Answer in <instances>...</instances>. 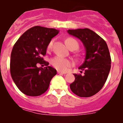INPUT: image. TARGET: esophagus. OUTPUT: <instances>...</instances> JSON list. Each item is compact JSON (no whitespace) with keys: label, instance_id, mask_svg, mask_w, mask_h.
Returning a JSON list of instances; mask_svg holds the SVG:
<instances>
[{"label":"esophagus","instance_id":"esophagus-1","mask_svg":"<svg viewBox=\"0 0 123 123\" xmlns=\"http://www.w3.org/2000/svg\"><path fill=\"white\" fill-rule=\"evenodd\" d=\"M58 74H66V73H65V72L61 71H59V70H58Z\"/></svg>","mask_w":123,"mask_h":123}]
</instances>
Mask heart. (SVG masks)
I'll list each match as a JSON object with an SVG mask.
<instances>
[{
    "label": "heart",
    "instance_id": "heart-1",
    "mask_svg": "<svg viewBox=\"0 0 123 123\" xmlns=\"http://www.w3.org/2000/svg\"><path fill=\"white\" fill-rule=\"evenodd\" d=\"M53 43H54V41L51 40L49 42V44L48 46V50H50L52 49L53 46ZM65 43H66L67 46L68 47V48L70 47V46L73 43H75V45H76L77 49L79 47V44L77 42V41L75 40H74V38H68L65 40ZM51 63L52 64L53 66L56 69H58V70L62 71H65L69 67H71L72 62L69 59H66V58H64L62 56H56L54 57L51 61Z\"/></svg>",
    "mask_w": 123,
    "mask_h": 123
}]
</instances>
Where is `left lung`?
<instances>
[{
    "label": "left lung",
    "instance_id": "left-lung-1",
    "mask_svg": "<svg viewBox=\"0 0 123 123\" xmlns=\"http://www.w3.org/2000/svg\"><path fill=\"white\" fill-rule=\"evenodd\" d=\"M67 32L79 38L86 50L85 61L79 67L85 71V74H74L75 80L69 87L71 91L80 97H90L102 88L111 69V59L107 44L89 28L68 30Z\"/></svg>",
    "mask_w": 123,
    "mask_h": 123
}]
</instances>
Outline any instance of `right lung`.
Wrapping results in <instances>:
<instances>
[{"label":"right lung","mask_w":123,"mask_h":123,"mask_svg":"<svg viewBox=\"0 0 123 123\" xmlns=\"http://www.w3.org/2000/svg\"><path fill=\"white\" fill-rule=\"evenodd\" d=\"M59 33L55 28L34 26L26 31L13 47L10 61V72L15 84L24 94L37 96L49 88L56 70L48 66L43 56L52 38ZM38 65L47 66L38 68Z\"/></svg>","instance_id":"obj_1"}]
</instances>
